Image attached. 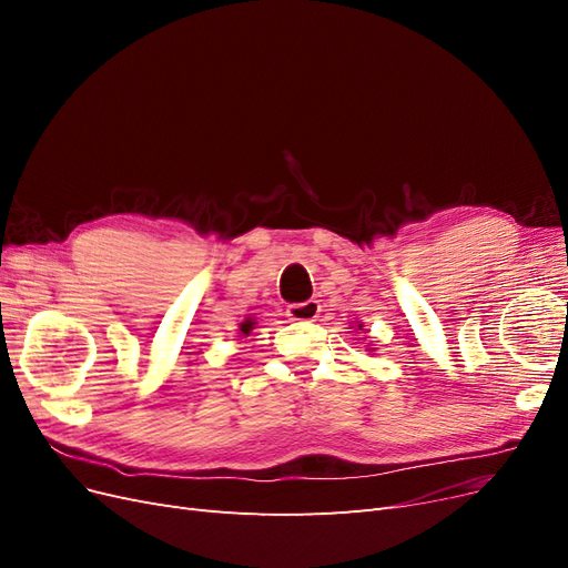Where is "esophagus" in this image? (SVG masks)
<instances>
[{
	"label": "esophagus",
	"instance_id": "obj_1",
	"mask_svg": "<svg viewBox=\"0 0 568 568\" xmlns=\"http://www.w3.org/2000/svg\"><path fill=\"white\" fill-rule=\"evenodd\" d=\"M322 311L320 301H303V303H288L286 305V317L291 322H313Z\"/></svg>",
	"mask_w": 568,
	"mask_h": 568
}]
</instances>
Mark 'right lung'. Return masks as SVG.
I'll return each instance as SVG.
<instances>
[{"label":"right lung","mask_w":568,"mask_h":568,"mask_svg":"<svg viewBox=\"0 0 568 568\" xmlns=\"http://www.w3.org/2000/svg\"><path fill=\"white\" fill-rule=\"evenodd\" d=\"M251 329H253V322H244V324H242V332H244V334H248Z\"/></svg>","instance_id":"obj_1"}]
</instances>
